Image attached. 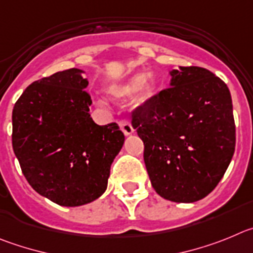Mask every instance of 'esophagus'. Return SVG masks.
I'll use <instances>...</instances> for the list:
<instances>
[{"label": "esophagus", "instance_id": "obj_1", "mask_svg": "<svg viewBox=\"0 0 253 253\" xmlns=\"http://www.w3.org/2000/svg\"><path fill=\"white\" fill-rule=\"evenodd\" d=\"M120 127H121V129L124 131V133L126 136L132 135V133H133V131H135V129H133V127L131 126V124L128 122V120H121V121H120Z\"/></svg>", "mask_w": 253, "mask_h": 253}]
</instances>
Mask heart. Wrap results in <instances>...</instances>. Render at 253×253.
Listing matches in <instances>:
<instances>
[{
    "mask_svg": "<svg viewBox=\"0 0 253 253\" xmlns=\"http://www.w3.org/2000/svg\"><path fill=\"white\" fill-rule=\"evenodd\" d=\"M155 88V77L151 72H145L143 74H135L118 83L111 84L107 92L116 99H125L135 92L132 103L141 106L152 95Z\"/></svg>",
    "mask_w": 253,
    "mask_h": 253,
    "instance_id": "obj_1",
    "label": "heart"
}]
</instances>
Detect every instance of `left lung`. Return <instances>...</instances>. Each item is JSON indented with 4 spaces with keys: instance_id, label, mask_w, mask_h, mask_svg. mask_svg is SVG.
<instances>
[{
    "instance_id": "1",
    "label": "left lung",
    "mask_w": 253,
    "mask_h": 253,
    "mask_svg": "<svg viewBox=\"0 0 253 253\" xmlns=\"http://www.w3.org/2000/svg\"><path fill=\"white\" fill-rule=\"evenodd\" d=\"M171 87L132 112L152 188L164 199L193 203L218 185L236 146L227 84L200 67L171 72Z\"/></svg>"
}]
</instances>
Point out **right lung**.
<instances>
[{
	"mask_svg": "<svg viewBox=\"0 0 253 253\" xmlns=\"http://www.w3.org/2000/svg\"><path fill=\"white\" fill-rule=\"evenodd\" d=\"M77 68L30 84L12 111V147L34 190L64 207L101 197L124 146L116 122L99 126L89 115L88 81Z\"/></svg>",
	"mask_w": 253,
	"mask_h": 253,
	"instance_id": "1",
	"label": "right lung"
}]
</instances>
